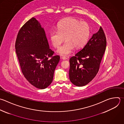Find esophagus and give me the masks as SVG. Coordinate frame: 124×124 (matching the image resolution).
<instances>
[{
	"label": "esophagus",
	"instance_id": "34e87169",
	"mask_svg": "<svg viewBox=\"0 0 124 124\" xmlns=\"http://www.w3.org/2000/svg\"><path fill=\"white\" fill-rule=\"evenodd\" d=\"M62 59L63 60H66L67 59V58L65 57H62Z\"/></svg>",
	"mask_w": 124,
	"mask_h": 124
}]
</instances>
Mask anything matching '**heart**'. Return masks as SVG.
I'll return each mask as SVG.
<instances>
[{
    "mask_svg": "<svg viewBox=\"0 0 124 124\" xmlns=\"http://www.w3.org/2000/svg\"><path fill=\"white\" fill-rule=\"evenodd\" d=\"M90 34V27L88 23L71 17L61 21L58 24V31H50V38L53 46L59 48L65 38L66 42L58 49L57 53L60 55L67 56L75 47L79 49L84 46Z\"/></svg>",
    "mask_w": 124,
    "mask_h": 124,
    "instance_id": "b5f03b06",
    "label": "heart"
}]
</instances>
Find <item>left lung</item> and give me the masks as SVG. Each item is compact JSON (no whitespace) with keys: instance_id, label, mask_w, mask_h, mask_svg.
Returning <instances> with one entry per match:
<instances>
[{"instance_id":"left-lung-1","label":"left lung","mask_w":124,"mask_h":124,"mask_svg":"<svg viewBox=\"0 0 124 124\" xmlns=\"http://www.w3.org/2000/svg\"><path fill=\"white\" fill-rule=\"evenodd\" d=\"M106 38L101 27L84 47L70 59L69 78L75 85L89 83L96 75L106 50Z\"/></svg>"}]
</instances>
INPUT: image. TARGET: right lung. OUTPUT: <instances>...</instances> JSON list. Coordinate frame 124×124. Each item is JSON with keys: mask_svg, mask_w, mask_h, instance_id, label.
<instances>
[{"mask_svg": "<svg viewBox=\"0 0 124 124\" xmlns=\"http://www.w3.org/2000/svg\"><path fill=\"white\" fill-rule=\"evenodd\" d=\"M16 50L22 72L27 80L37 88L44 89L52 83L60 56L52 57L44 29L34 17L19 30ZM49 57H51L48 59Z\"/></svg>", "mask_w": 124, "mask_h": 124, "instance_id": "add662e5", "label": "right lung"}]
</instances>
